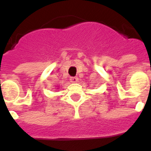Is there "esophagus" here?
<instances>
[{"label": "esophagus", "mask_w": 151, "mask_h": 151, "mask_svg": "<svg viewBox=\"0 0 151 151\" xmlns=\"http://www.w3.org/2000/svg\"><path fill=\"white\" fill-rule=\"evenodd\" d=\"M69 80H70V82H73V83H76V82H78V77H71V78H69Z\"/></svg>", "instance_id": "obj_1"}]
</instances>
